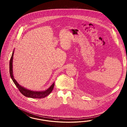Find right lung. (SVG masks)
Wrapping results in <instances>:
<instances>
[{"label":"right lung","mask_w":127,"mask_h":127,"mask_svg":"<svg viewBox=\"0 0 127 127\" xmlns=\"http://www.w3.org/2000/svg\"><path fill=\"white\" fill-rule=\"evenodd\" d=\"M14 54V51L12 52V56L10 61V76L12 78V80L13 81L14 83L15 84L17 88L19 90L20 92L24 96H26L27 97L32 98H43L47 96L48 95H49L52 90H53L54 86V82L52 85L50 87L46 89V90L43 91H31L30 90H28L27 89H25L23 87L21 86L17 82V81H16L15 79H14L13 75V70H12V61H13V56Z\"/></svg>","instance_id":"add662e5"}]
</instances>
